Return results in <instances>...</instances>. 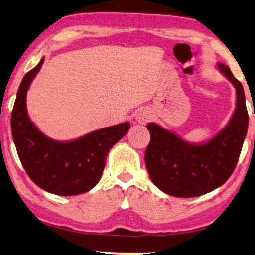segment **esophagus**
<instances>
[{
    "label": "esophagus",
    "mask_w": 255,
    "mask_h": 255,
    "mask_svg": "<svg viewBox=\"0 0 255 255\" xmlns=\"http://www.w3.org/2000/svg\"><path fill=\"white\" fill-rule=\"evenodd\" d=\"M135 119H136V121L138 122V124H141V125L147 124V122L151 119L150 111L145 110V108H142V110L138 111L136 115H135Z\"/></svg>",
    "instance_id": "esophagus-1"
}]
</instances>
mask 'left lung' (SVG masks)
I'll return each instance as SVG.
<instances>
[{
    "label": "left lung",
    "mask_w": 255,
    "mask_h": 255,
    "mask_svg": "<svg viewBox=\"0 0 255 255\" xmlns=\"http://www.w3.org/2000/svg\"><path fill=\"white\" fill-rule=\"evenodd\" d=\"M216 69L233 85L236 110L219 133L203 143H193L155 122L147 125L150 142L144 161L152 183L167 195L189 198L211 192L225 183L236 168L249 128L242 83L223 63Z\"/></svg>",
    "instance_id": "8db88e82"
}]
</instances>
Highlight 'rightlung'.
I'll return each instance as SVG.
<instances>
[{
  "label": "right lung",
  "instance_id": "add662e5",
  "mask_svg": "<svg viewBox=\"0 0 255 255\" xmlns=\"http://www.w3.org/2000/svg\"><path fill=\"white\" fill-rule=\"evenodd\" d=\"M44 63L23 78L11 114L17 154L33 183L47 192L74 196L90 191L100 181L110 149L129 130L124 122L91 131L74 140L58 141L43 134L26 110V93Z\"/></svg>",
  "mask_w": 255,
  "mask_h": 255
}]
</instances>
